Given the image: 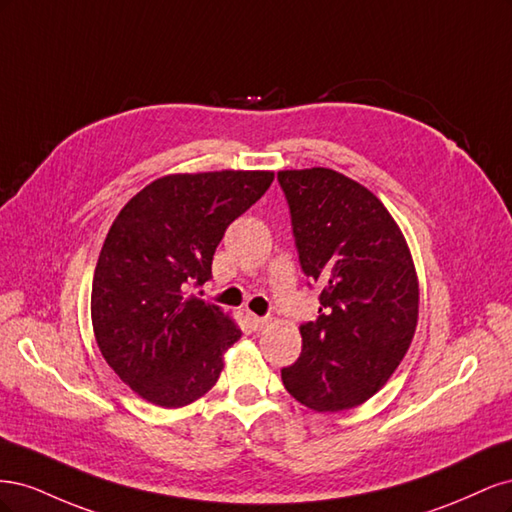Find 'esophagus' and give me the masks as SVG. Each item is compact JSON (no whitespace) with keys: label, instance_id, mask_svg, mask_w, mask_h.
<instances>
[{"label":"esophagus","instance_id":"34e87169","mask_svg":"<svg viewBox=\"0 0 512 512\" xmlns=\"http://www.w3.org/2000/svg\"><path fill=\"white\" fill-rule=\"evenodd\" d=\"M247 320H250V324L254 327V331H262L269 324V318H260L256 314H247Z\"/></svg>","mask_w":512,"mask_h":512}]
</instances>
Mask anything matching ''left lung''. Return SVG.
Instances as JSON below:
<instances>
[{"label":"left lung","instance_id":"1","mask_svg":"<svg viewBox=\"0 0 512 512\" xmlns=\"http://www.w3.org/2000/svg\"><path fill=\"white\" fill-rule=\"evenodd\" d=\"M299 260L322 286L318 320L301 324L286 391L316 412L365 404L404 359L418 322V275L404 232L382 200L333 168L277 173Z\"/></svg>","mask_w":512,"mask_h":512}]
</instances>
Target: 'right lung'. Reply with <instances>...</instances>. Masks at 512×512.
<instances>
[{"mask_svg": "<svg viewBox=\"0 0 512 512\" xmlns=\"http://www.w3.org/2000/svg\"><path fill=\"white\" fill-rule=\"evenodd\" d=\"M273 177V170L164 175L108 228L91 284V324L108 367L149 404L183 408L218 382L241 329L190 286L209 280L224 230Z\"/></svg>", "mask_w": 512, "mask_h": 512, "instance_id": "1", "label": "right lung"}]
</instances>
